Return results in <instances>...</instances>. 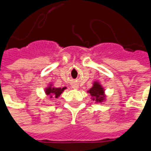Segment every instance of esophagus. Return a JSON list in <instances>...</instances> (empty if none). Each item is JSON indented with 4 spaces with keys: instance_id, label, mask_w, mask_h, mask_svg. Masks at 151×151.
Listing matches in <instances>:
<instances>
[{
    "instance_id": "esophagus-1",
    "label": "esophagus",
    "mask_w": 151,
    "mask_h": 151,
    "mask_svg": "<svg viewBox=\"0 0 151 151\" xmlns=\"http://www.w3.org/2000/svg\"><path fill=\"white\" fill-rule=\"evenodd\" d=\"M72 88L73 89H78V85H73L72 86Z\"/></svg>"
}]
</instances>
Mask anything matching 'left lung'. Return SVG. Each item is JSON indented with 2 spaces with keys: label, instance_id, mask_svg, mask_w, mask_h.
Listing matches in <instances>:
<instances>
[{
  "label": "left lung",
  "instance_id": "1",
  "mask_svg": "<svg viewBox=\"0 0 151 151\" xmlns=\"http://www.w3.org/2000/svg\"><path fill=\"white\" fill-rule=\"evenodd\" d=\"M87 93H90L91 96V99L93 101H95V102L103 103L104 101H106V95L105 93V89L100 84L99 81H93V86L87 91Z\"/></svg>",
  "mask_w": 151,
  "mask_h": 151
}]
</instances>
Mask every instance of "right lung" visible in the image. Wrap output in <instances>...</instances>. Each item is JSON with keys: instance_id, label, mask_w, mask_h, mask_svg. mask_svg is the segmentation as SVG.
<instances>
[{"instance_id": "right-lung-1", "label": "right lung", "mask_w": 151, "mask_h": 151, "mask_svg": "<svg viewBox=\"0 0 151 151\" xmlns=\"http://www.w3.org/2000/svg\"><path fill=\"white\" fill-rule=\"evenodd\" d=\"M66 89V87H63V88H57L53 86L52 83H50L48 85V86L45 89V93L46 95H49L50 98H58L60 97L62 92Z\"/></svg>"}]
</instances>
